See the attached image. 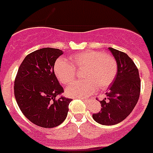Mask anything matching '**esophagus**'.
Returning a JSON list of instances; mask_svg holds the SVG:
<instances>
[{
    "label": "esophagus",
    "instance_id": "34e87169",
    "mask_svg": "<svg viewBox=\"0 0 153 153\" xmlns=\"http://www.w3.org/2000/svg\"><path fill=\"white\" fill-rule=\"evenodd\" d=\"M83 100L85 102H88V100H84V99H83Z\"/></svg>",
    "mask_w": 153,
    "mask_h": 153
}]
</instances>
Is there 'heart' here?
I'll list each match as a JSON object with an SVG mask.
<instances>
[{"label":"heart","mask_w":153,"mask_h":153,"mask_svg":"<svg viewBox=\"0 0 153 153\" xmlns=\"http://www.w3.org/2000/svg\"><path fill=\"white\" fill-rule=\"evenodd\" d=\"M76 68L84 69L83 80L76 81L66 90L67 97L86 98L99 88L106 89L117 74L116 60L102 51H86L70 56V62L63 57L55 61L53 71L60 83L69 84L75 79Z\"/></svg>","instance_id":"b5f03b06"}]
</instances>
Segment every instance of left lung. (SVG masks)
<instances>
[{"mask_svg": "<svg viewBox=\"0 0 153 153\" xmlns=\"http://www.w3.org/2000/svg\"><path fill=\"white\" fill-rule=\"evenodd\" d=\"M117 63V74L113 84L100 101L101 110L93 114V120L105 126L116 125L125 120L137 103L140 94L139 70L126 53L109 47Z\"/></svg>", "mask_w": 153, "mask_h": 153, "instance_id": "obj_1", "label": "left lung"}]
</instances>
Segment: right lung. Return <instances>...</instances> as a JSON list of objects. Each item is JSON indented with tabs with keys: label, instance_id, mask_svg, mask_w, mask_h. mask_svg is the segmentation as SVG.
Here are the masks:
<instances>
[{
	"label": "right lung",
	"instance_id": "1",
	"mask_svg": "<svg viewBox=\"0 0 153 153\" xmlns=\"http://www.w3.org/2000/svg\"><path fill=\"white\" fill-rule=\"evenodd\" d=\"M63 51L42 48L28 54L19 67L14 81V97L23 114L38 126L53 128L67 116L72 99L60 97L63 89L53 71Z\"/></svg>",
	"mask_w": 153,
	"mask_h": 153
}]
</instances>
